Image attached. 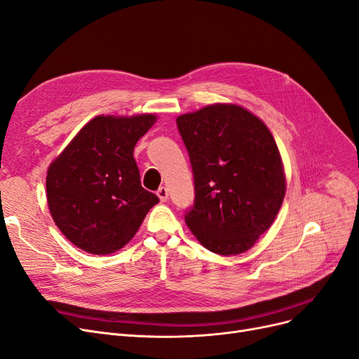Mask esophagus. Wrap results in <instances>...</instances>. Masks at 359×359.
<instances>
[{"label": "esophagus", "mask_w": 359, "mask_h": 359, "mask_svg": "<svg viewBox=\"0 0 359 359\" xmlns=\"http://www.w3.org/2000/svg\"><path fill=\"white\" fill-rule=\"evenodd\" d=\"M157 195H158V198H160L163 202L168 199V191H167L165 186H161V188L157 191Z\"/></svg>", "instance_id": "34e87169"}]
</instances>
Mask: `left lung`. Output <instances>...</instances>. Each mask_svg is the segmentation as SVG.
I'll return each instance as SVG.
<instances>
[{
  "label": "left lung",
  "instance_id": "obj_1",
  "mask_svg": "<svg viewBox=\"0 0 359 359\" xmlns=\"http://www.w3.org/2000/svg\"><path fill=\"white\" fill-rule=\"evenodd\" d=\"M177 129L194 171L184 222L208 251L238 255L273 224L286 194L282 157L269 128L235 104L182 114Z\"/></svg>",
  "mask_w": 359,
  "mask_h": 359
}]
</instances>
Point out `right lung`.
Instances as JSON below:
<instances>
[{"mask_svg":"<svg viewBox=\"0 0 359 359\" xmlns=\"http://www.w3.org/2000/svg\"><path fill=\"white\" fill-rule=\"evenodd\" d=\"M154 114L97 116L51 163L46 201L61 233L79 249L108 255L126 245L158 196L142 188L133 149Z\"/></svg>","mask_w":359,"mask_h":359,"instance_id":"1","label":"right lung"}]
</instances>
